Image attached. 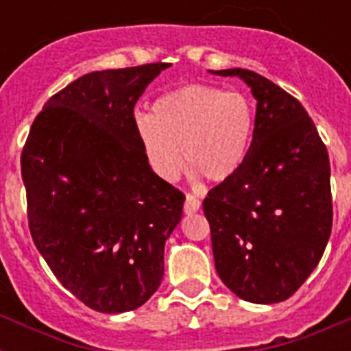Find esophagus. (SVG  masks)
<instances>
[{
	"mask_svg": "<svg viewBox=\"0 0 351 351\" xmlns=\"http://www.w3.org/2000/svg\"><path fill=\"white\" fill-rule=\"evenodd\" d=\"M200 200L197 197H193V195H186V206H184V213L186 215H193L197 213L198 209H200Z\"/></svg>",
	"mask_w": 351,
	"mask_h": 351,
	"instance_id": "esophagus-1",
	"label": "esophagus"
}]
</instances>
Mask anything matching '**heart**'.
Masks as SVG:
<instances>
[{"mask_svg": "<svg viewBox=\"0 0 351 351\" xmlns=\"http://www.w3.org/2000/svg\"><path fill=\"white\" fill-rule=\"evenodd\" d=\"M151 169L175 180L187 167L209 182H224L244 164L255 132V111L242 93L187 85L160 96L153 117L134 121ZM184 156H181V153Z\"/></svg>", "mask_w": 351, "mask_h": 351, "instance_id": "heart-1", "label": "heart"}]
</instances>
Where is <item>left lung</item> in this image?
Listing matches in <instances>:
<instances>
[{
    "mask_svg": "<svg viewBox=\"0 0 351 351\" xmlns=\"http://www.w3.org/2000/svg\"><path fill=\"white\" fill-rule=\"evenodd\" d=\"M211 73L244 80L256 100L244 164L202 204L215 267L240 299L282 302L315 269L332 233L326 145L302 104L278 85L247 69Z\"/></svg>",
    "mask_w": 351,
    "mask_h": 351,
    "instance_id": "1",
    "label": "left lung"
}]
</instances>
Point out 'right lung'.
Listing matches in <instances>:
<instances>
[{
    "label": "right lung",
    "mask_w": 351,
    "mask_h": 351,
    "mask_svg": "<svg viewBox=\"0 0 351 351\" xmlns=\"http://www.w3.org/2000/svg\"><path fill=\"white\" fill-rule=\"evenodd\" d=\"M171 63L96 71L49 98L21 153L29 228L65 289L101 313L136 310L164 277L186 195L149 165L134 106Z\"/></svg>",
    "instance_id": "right-lung-1"
}]
</instances>
